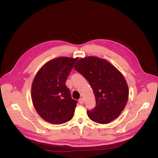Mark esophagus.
<instances>
[{
  "label": "esophagus",
  "instance_id": "1",
  "mask_svg": "<svg viewBox=\"0 0 158 158\" xmlns=\"http://www.w3.org/2000/svg\"><path fill=\"white\" fill-rule=\"evenodd\" d=\"M79 102L80 104H83V102H84L83 99V98H80V99H79Z\"/></svg>",
  "mask_w": 158,
  "mask_h": 158
}]
</instances>
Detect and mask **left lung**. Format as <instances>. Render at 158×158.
Returning <instances> with one entry per match:
<instances>
[{
	"label": "left lung",
	"mask_w": 158,
	"mask_h": 158,
	"mask_svg": "<svg viewBox=\"0 0 158 158\" xmlns=\"http://www.w3.org/2000/svg\"><path fill=\"white\" fill-rule=\"evenodd\" d=\"M74 68L93 89L96 106L87 111L89 118L99 124H108L118 118L127 105L129 94L123 74L106 60L94 56L80 59Z\"/></svg>",
	"instance_id": "obj_1"
}]
</instances>
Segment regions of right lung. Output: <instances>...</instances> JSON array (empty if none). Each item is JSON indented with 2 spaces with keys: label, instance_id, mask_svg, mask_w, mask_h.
Here are the masks:
<instances>
[{
  "label": "right lung",
  "instance_id": "1",
  "mask_svg": "<svg viewBox=\"0 0 158 158\" xmlns=\"http://www.w3.org/2000/svg\"><path fill=\"white\" fill-rule=\"evenodd\" d=\"M78 58L59 57L45 63L31 85V99L44 121L60 125L73 118L77 101L71 97L66 81Z\"/></svg>",
  "mask_w": 158,
  "mask_h": 158
}]
</instances>
